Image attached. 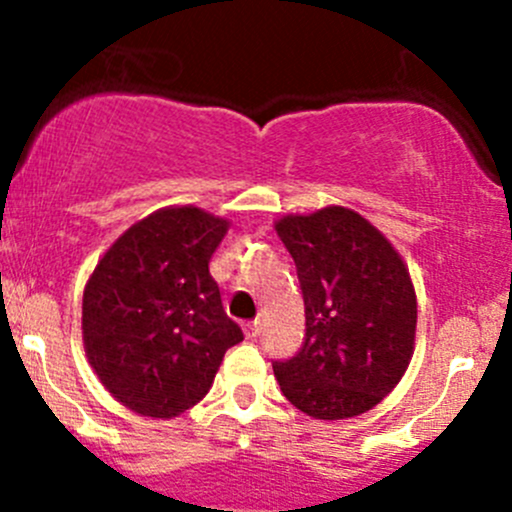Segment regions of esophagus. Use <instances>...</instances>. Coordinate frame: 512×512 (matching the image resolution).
Listing matches in <instances>:
<instances>
[{
	"mask_svg": "<svg viewBox=\"0 0 512 512\" xmlns=\"http://www.w3.org/2000/svg\"><path fill=\"white\" fill-rule=\"evenodd\" d=\"M242 332H245L247 339H255L260 334V322H247L242 324Z\"/></svg>",
	"mask_w": 512,
	"mask_h": 512,
	"instance_id": "1",
	"label": "esophagus"
}]
</instances>
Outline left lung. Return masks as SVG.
Segmentation results:
<instances>
[{
  "mask_svg": "<svg viewBox=\"0 0 512 512\" xmlns=\"http://www.w3.org/2000/svg\"><path fill=\"white\" fill-rule=\"evenodd\" d=\"M275 230L297 265L307 317L297 356L275 361L282 394L319 421L366 414L414 356L409 267L369 220L342 205L285 215Z\"/></svg>",
  "mask_w": 512,
  "mask_h": 512,
  "instance_id": "8db88e82",
  "label": "left lung"
}]
</instances>
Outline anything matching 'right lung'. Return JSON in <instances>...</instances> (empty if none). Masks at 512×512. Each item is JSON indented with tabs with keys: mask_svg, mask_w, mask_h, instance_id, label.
I'll list each match as a JSON object with an SVG mask.
<instances>
[{
	"mask_svg": "<svg viewBox=\"0 0 512 512\" xmlns=\"http://www.w3.org/2000/svg\"><path fill=\"white\" fill-rule=\"evenodd\" d=\"M227 227L195 205L160 208L91 272L81 307L86 359L126 409L151 418L193 409L227 349L242 342L208 270Z\"/></svg>",
	"mask_w": 512,
	"mask_h": 512,
	"instance_id": "1",
	"label": "right lung"
}]
</instances>
